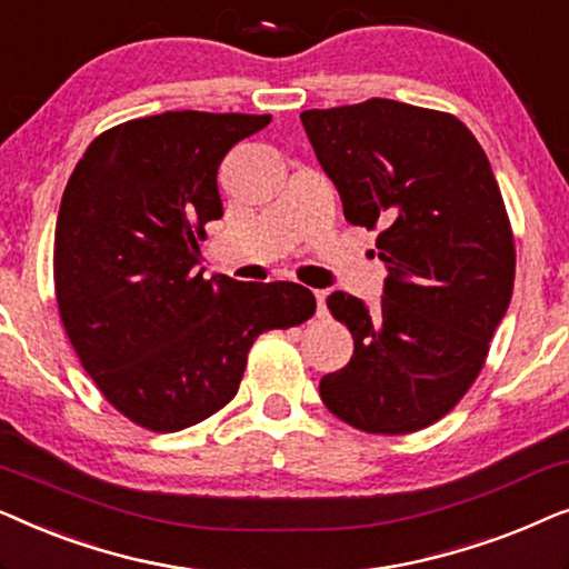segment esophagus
I'll list each match as a JSON object with an SVG mask.
<instances>
[{
	"instance_id": "34e87169",
	"label": "esophagus",
	"mask_w": 569,
	"mask_h": 569,
	"mask_svg": "<svg viewBox=\"0 0 569 569\" xmlns=\"http://www.w3.org/2000/svg\"><path fill=\"white\" fill-rule=\"evenodd\" d=\"M316 316H326V302H323V292H316Z\"/></svg>"
}]
</instances>
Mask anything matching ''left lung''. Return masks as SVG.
I'll return each mask as SVG.
<instances>
[{
    "label": "left lung",
    "instance_id": "1",
    "mask_svg": "<svg viewBox=\"0 0 569 569\" xmlns=\"http://www.w3.org/2000/svg\"><path fill=\"white\" fill-rule=\"evenodd\" d=\"M300 121L347 222L383 228L388 267L378 308L341 290L326 300L355 355L318 391L357 430L417 432L469 391L508 313L516 248L500 186L450 113L370 98Z\"/></svg>",
    "mask_w": 569,
    "mask_h": 569
}]
</instances>
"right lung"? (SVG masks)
I'll list each match as a JSON object with an SVG mask.
<instances>
[{"label":"right lung","mask_w":569,"mask_h":569,"mask_svg":"<svg viewBox=\"0 0 569 569\" xmlns=\"http://www.w3.org/2000/svg\"><path fill=\"white\" fill-rule=\"evenodd\" d=\"M271 116L166 111L108 129L61 197L53 282L67 337L100 393L178 432L238 393L259 333L316 310L295 282L204 279L199 238L222 217L217 170Z\"/></svg>","instance_id":"right-lung-1"}]
</instances>
